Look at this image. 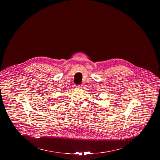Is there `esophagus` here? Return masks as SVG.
Returning <instances> with one entry per match:
<instances>
[{
  "label": "esophagus",
  "mask_w": 160,
  "mask_h": 160,
  "mask_svg": "<svg viewBox=\"0 0 160 160\" xmlns=\"http://www.w3.org/2000/svg\"><path fill=\"white\" fill-rule=\"evenodd\" d=\"M82 87V85H78L77 86V89H81Z\"/></svg>",
  "instance_id": "obj_1"
}]
</instances>
